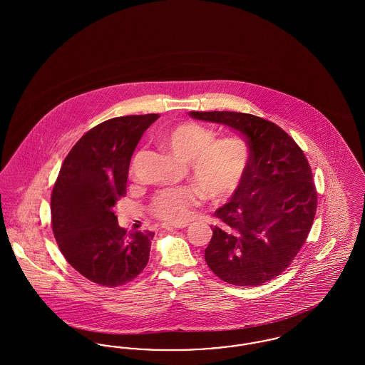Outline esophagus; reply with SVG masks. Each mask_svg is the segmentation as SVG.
<instances>
[{"mask_svg": "<svg viewBox=\"0 0 365 365\" xmlns=\"http://www.w3.org/2000/svg\"><path fill=\"white\" fill-rule=\"evenodd\" d=\"M187 226H189V225H186V223H183V225H168V223H164L163 228H165V230H173V228H186Z\"/></svg>", "mask_w": 365, "mask_h": 365, "instance_id": "34e87169", "label": "esophagus"}]
</instances>
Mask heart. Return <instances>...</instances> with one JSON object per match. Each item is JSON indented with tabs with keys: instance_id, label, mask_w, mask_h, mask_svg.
<instances>
[{
	"instance_id": "heart-1",
	"label": "heart",
	"mask_w": 365,
	"mask_h": 365,
	"mask_svg": "<svg viewBox=\"0 0 365 365\" xmlns=\"http://www.w3.org/2000/svg\"><path fill=\"white\" fill-rule=\"evenodd\" d=\"M216 138L213 130L197 123L179 124L161 138L171 155L187 164L195 186L160 191L152 202L156 217L182 225L204 198L225 202L240 191L250 164L249 145L240 137Z\"/></svg>"
}]
</instances>
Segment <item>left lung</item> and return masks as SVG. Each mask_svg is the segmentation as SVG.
Returning <instances> with one entry per match:
<instances>
[{"mask_svg":"<svg viewBox=\"0 0 365 365\" xmlns=\"http://www.w3.org/2000/svg\"><path fill=\"white\" fill-rule=\"evenodd\" d=\"M242 134L250 164L240 191L215 216L205 249L212 272L230 284L259 286L294 260L311 231L317 192L301 148L275 123L241 112H189Z\"/></svg>","mask_w":365,"mask_h":365,"instance_id":"8db88e82","label":"left lung"}]
</instances>
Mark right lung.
<instances>
[{"label":"right lung","mask_w":365,"mask_h":365,"mask_svg":"<svg viewBox=\"0 0 365 365\" xmlns=\"http://www.w3.org/2000/svg\"><path fill=\"white\" fill-rule=\"evenodd\" d=\"M158 115L113 118L87 131L71 149L52 191V228L60 252L85 278L118 287L149 261L152 231L119 227L116 202L127 192L133 153Z\"/></svg>","instance_id":"right-lung-1"}]
</instances>
